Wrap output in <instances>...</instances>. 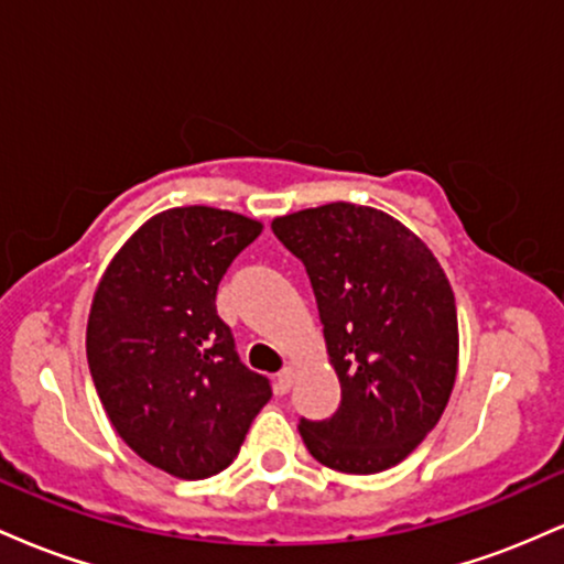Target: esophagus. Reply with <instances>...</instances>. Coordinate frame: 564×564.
<instances>
[{
	"label": "esophagus",
	"mask_w": 564,
	"mask_h": 564,
	"mask_svg": "<svg viewBox=\"0 0 564 564\" xmlns=\"http://www.w3.org/2000/svg\"><path fill=\"white\" fill-rule=\"evenodd\" d=\"M294 381H296V368L294 366H286L281 373H278L275 390L281 392V394H286L291 387H294Z\"/></svg>",
	"instance_id": "esophagus-1"
}]
</instances>
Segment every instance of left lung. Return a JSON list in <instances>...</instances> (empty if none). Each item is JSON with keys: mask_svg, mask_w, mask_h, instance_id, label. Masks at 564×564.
I'll use <instances>...</instances> for the list:
<instances>
[{"mask_svg": "<svg viewBox=\"0 0 564 564\" xmlns=\"http://www.w3.org/2000/svg\"><path fill=\"white\" fill-rule=\"evenodd\" d=\"M313 283L341 403L300 435L323 467L377 475L440 422L458 371V318L437 257L400 219L334 200L273 219Z\"/></svg>", "mask_w": 564, "mask_h": 564, "instance_id": "8db88e82", "label": "left lung"}]
</instances>
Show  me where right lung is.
Returning <instances> with one entry per match:
<instances>
[{"instance_id": "add662e5", "label": "right lung", "mask_w": 564, "mask_h": 564, "mask_svg": "<svg viewBox=\"0 0 564 564\" xmlns=\"http://www.w3.org/2000/svg\"><path fill=\"white\" fill-rule=\"evenodd\" d=\"M262 228L238 212L174 206L145 219L97 281L87 321L95 390L129 448L180 480L230 467L273 398L238 360L215 304Z\"/></svg>"}]
</instances>
